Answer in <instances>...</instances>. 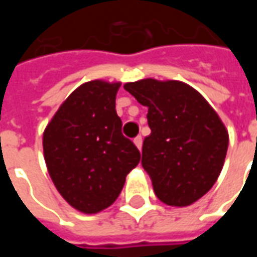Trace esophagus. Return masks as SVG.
I'll use <instances>...</instances> for the list:
<instances>
[{
  "label": "esophagus",
  "instance_id": "1",
  "mask_svg": "<svg viewBox=\"0 0 257 257\" xmlns=\"http://www.w3.org/2000/svg\"><path fill=\"white\" fill-rule=\"evenodd\" d=\"M134 143L136 145V147L139 149V150H142V145H143V140H142V136H136L134 139Z\"/></svg>",
  "mask_w": 257,
  "mask_h": 257
}]
</instances>
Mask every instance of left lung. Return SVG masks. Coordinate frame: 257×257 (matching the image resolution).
<instances>
[{
  "label": "left lung",
  "mask_w": 257,
  "mask_h": 257,
  "mask_svg": "<svg viewBox=\"0 0 257 257\" xmlns=\"http://www.w3.org/2000/svg\"><path fill=\"white\" fill-rule=\"evenodd\" d=\"M149 107L151 134L143 142L142 165L164 204L187 206L219 178L228 132L204 96L180 81L147 78L123 85Z\"/></svg>",
  "instance_id": "left-lung-1"
}]
</instances>
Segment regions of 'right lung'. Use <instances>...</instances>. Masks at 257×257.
I'll return each mask as SVG.
<instances>
[{
  "label": "right lung",
  "mask_w": 257,
  "mask_h": 257,
  "mask_svg": "<svg viewBox=\"0 0 257 257\" xmlns=\"http://www.w3.org/2000/svg\"><path fill=\"white\" fill-rule=\"evenodd\" d=\"M119 82H85L63 101L44 131V157L55 187L84 213H97L118 198L140 161L121 132L115 111Z\"/></svg>",
  "instance_id": "right-lung-1"
}]
</instances>
